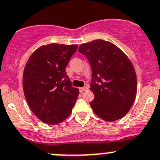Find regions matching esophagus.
I'll use <instances>...</instances> for the list:
<instances>
[{"mask_svg": "<svg viewBox=\"0 0 160 160\" xmlns=\"http://www.w3.org/2000/svg\"><path fill=\"white\" fill-rule=\"evenodd\" d=\"M88 89V86H85V87H81L79 88V92H83L84 91H85V90Z\"/></svg>", "mask_w": 160, "mask_h": 160, "instance_id": "esophagus-1", "label": "esophagus"}]
</instances>
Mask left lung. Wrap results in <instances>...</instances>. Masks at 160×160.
Segmentation results:
<instances>
[{
  "label": "left lung",
  "instance_id": "obj_1",
  "mask_svg": "<svg viewBox=\"0 0 160 160\" xmlns=\"http://www.w3.org/2000/svg\"><path fill=\"white\" fill-rule=\"evenodd\" d=\"M92 68L90 102L94 113L106 121L124 118L133 105L137 93V77L132 61L116 45L96 39L81 44Z\"/></svg>",
  "mask_w": 160,
  "mask_h": 160
}]
</instances>
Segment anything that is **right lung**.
I'll list each match as a JSON object with an SVG mask.
<instances>
[{"label":"right lung","mask_w":160,"mask_h":160,"mask_svg":"<svg viewBox=\"0 0 160 160\" xmlns=\"http://www.w3.org/2000/svg\"><path fill=\"white\" fill-rule=\"evenodd\" d=\"M78 45L50 43L35 50L27 61L22 85L28 107L42 122L53 125L72 113L79 90L65 72Z\"/></svg>","instance_id":"obj_1"}]
</instances>
